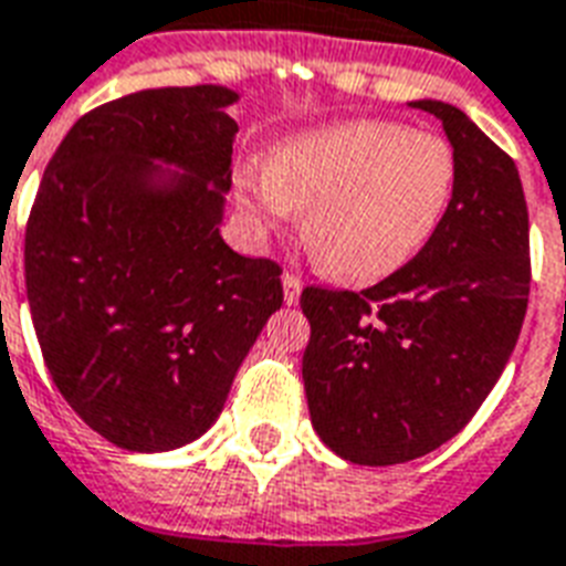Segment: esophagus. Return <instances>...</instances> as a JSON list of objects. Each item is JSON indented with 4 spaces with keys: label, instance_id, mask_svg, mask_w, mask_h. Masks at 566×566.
<instances>
[{
    "label": "esophagus",
    "instance_id": "esophagus-1",
    "mask_svg": "<svg viewBox=\"0 0 566 566\" xmlns=\"http://www.w3.org/2000/svg\"><path fill=\"white\" fill-rule=\"evenodd\" d=\"M282 287H284V302L287 305H296L302 293V279L296 273H284L282 275Z\"/></svg>",
    "mask_w": 566,
    "mask_h": 566
}]
</instances>
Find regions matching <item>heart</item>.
<instances>
[{
	"label": "heart",
	"instance_id": "heart-1",
	"mask_svg": "<svg viewBox=\"0 0 566 566\" xmlns=\"http://www.w3.org/2000/svg\"><path fill=\"white\" fill-rule=\"evenodd\" d=\"M457 163L448 142L388 120H350L245 168L240 205L266 228L308 207L305 243L340 282H379L416 258L446 219Z\"/></svg>",
	"mask_w": 566,
	"mask_h": 566
}]
</instances>
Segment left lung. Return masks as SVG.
<instances>
[{
  "instance_id": "left-lung-1",
  "label": "left lung",
  "mask_w": 566,
  "mask_h": 566,
  "mask_svg": "<svg viewBox=\"0 0 566 566\" xmlns=\"http://www.w3.org/2000/svg\"><path fill=\"white\" fill-rule=\"evenodd\" d=\"M454 145L446 219L365 291L308 284L302 353L317 437L359 465L409 463L457 437L511 359L532 287L528 207L513 159L451 103L418 101Z\"/></svg>"
}]
</instances>
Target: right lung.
I'll return each instance as SVG.
<instances>
[{
	"label": "right lung",
	"instance_id": "obj_1",
	"mask_svg": "<svg viewBox=\"0 0 566 566\" xmlns=\"http://www.w3.org/2000/svg\"><path fill=\"white\" fill-rule=\"evenodd\" d=\"M219 85L148 88L85 112L43 171L25 226V293L43 361L112 446L171 451L226 407L282 308V266L219 237L237 124ZM150 158L184 167L149 184Z\"/></svg>",
	"mask_w": 566,
	"mask_h": 566
}]
</instances>
